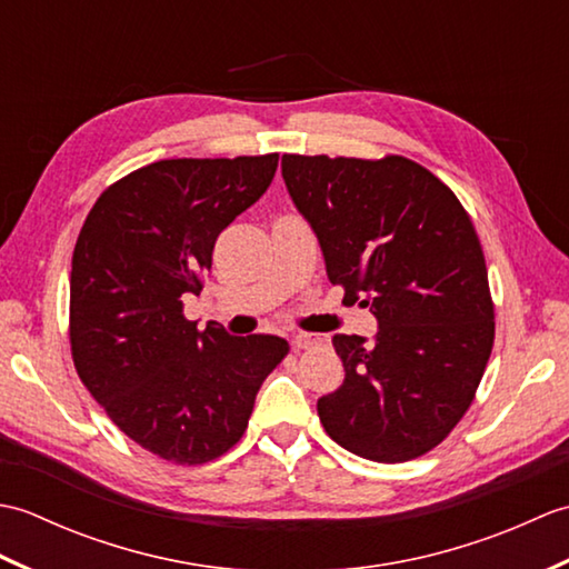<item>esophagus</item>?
<instances>
[{
    "label": "esophagus",
    "mask_w": 569,
    "mask_h": 569,
    "mask_svg": "<svg viewBox=\"0 0 569 569\" xmlns=\"http://www.w3.org/2000/svg\"><path fill=\"white\" fill-rule=\"evenodd\" d=\"M325 342H328V335H308V332H303V335L293 337L296 349H312V347H320Z\"/></svg>",
    "instance_id": "esophagus-1"
}]
</instances>
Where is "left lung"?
<instances>
[{
    "mask_svg": "<svg viewBox=\"0 0 569 569\" xmlns=\"http://www.w3.org/2000/svg\"><path fill=\"white\" fill-rule=\"evenodd\" d=\"M330 283L373 312V342L335 335L345 381L318 401L325 432L371 462L430 452L475 401L493 345L485 251L467 210L428 168L283 153Z\"/></svg>",
    "mask_w": 569,
    "mask_h": 569,
    "instance_id": "left-lung-1",
    "label": "left lung"
}]
</instances>
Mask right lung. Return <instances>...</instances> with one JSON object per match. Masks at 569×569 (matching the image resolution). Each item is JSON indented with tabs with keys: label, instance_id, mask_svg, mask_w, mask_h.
<instances>
[{
	"label": "right lung",
	"instance_id": "right-lung-1",
	"mask_svg": "<svg viewBox=\"0 0 569 569\" xmlns=\"http://www.w3.org/2000/svg\"><path fill=\"white\" fill-rule=\"evenodd\" d=\"M278 153L168 159L107 188L70 271L78 377L114 426L176 465H204L247 430L263 379L288 355L276 335L232 337L183 316L227 224L271 186Z\"/></svg>",
	"mask_w": 569,
	"mask_h": 569
}]
</instances>
